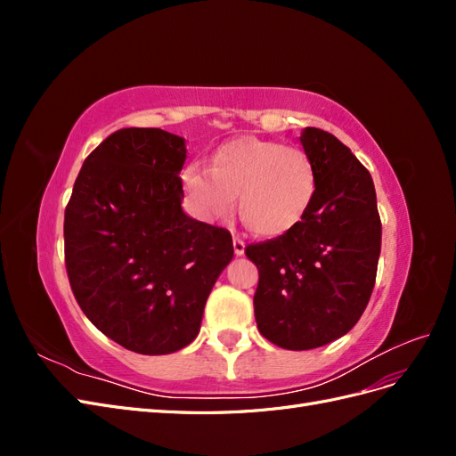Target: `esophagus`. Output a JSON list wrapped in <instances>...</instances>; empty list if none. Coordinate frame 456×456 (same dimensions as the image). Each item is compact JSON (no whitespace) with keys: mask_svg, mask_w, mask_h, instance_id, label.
Wrapping results in <instances>:
<instances>
[{"mask_svg":"<svg viewBox=\"0 0 456 456\" xmlns=\"http://www.w3.org/2000/svg\"><path fill=\"white\" fill-rule=\"evenodd\" d=\"M233 253H236L238 256L245 255V241H241L240 238H233Z\"/></svg>","mask_w":456,"mask_h":456,"instance_id":"obj_1","label":"esophagus"}]
</instances>
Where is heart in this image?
Wrapping results in <instances>:
<instances>
[{
  "instance_id": "heart-1",
  "label": "heart",
  "mask_w": 456,
  "mask_h": 456,
  "mask_svg": "<svg viewBox=\"0 0 456 456\" xmlns=\"http://www.w3.org/2000/svg\"><path fill=\"white\" fill-rule=\"evenodd\" d=\"M188 203L201 220L226 218L238 198L241 223L255 236L278 240L308 216L317 176L305 150L258 136H238L207 159V173L190 165L183 173Z\"/></svg>"
}]
</instances>
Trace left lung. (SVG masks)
Returning a JSON list of instances; mask_svg holds the SVG:
<instances>
[{"mask_svg":"<svg viewBox=\"0 0 456 456\" xmlns=\"http://www.w3.org/2000/svg\"><path fill=\"white\" fill-rule=\"evenodd\" d=\"M300 144L317 176L308 216L283 238L245 247L258 268V330L285 350L325 346L360 322L382 238L375 184L352 150L315 127Z\"/></svg>","mask_w":456,"mask_h":456,"instance_id":"1","label":"left lung"}]
</instances>
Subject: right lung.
Wrapping results in <instances>:
<instances>
[{"label":"right lung","mask_w":456,"mask_h":456,"mask_svg":"<svg viewBox=\"0 0 456 456\" xmlns=\"http://www.w3.org/2000/svg\"><path fill=\"white\" fill-rule=\"evenodd\" d=\"M183 136L119 129L84 161L64 211L66 272L79 308L136 354L181 350L233 256L230 232L183 211Z\"/></svg>","instance_id":"add662e5"}]
</instances>
